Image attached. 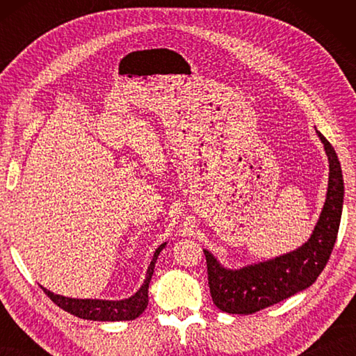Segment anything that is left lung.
I'll use <instances>...</instances> for the list:
<instances>
[{
	"label": "left lung",
	"mask_w": 356,
	"mask_h": 356,
	"mask_svg": "<svg viewBox=\"0 0 356 356\" xmlns=\"http://www.w3.org/2000/svg\"><path fill=\"white\" fill-rule=\"evenodd\" d=\"M316 134L329 159V184L311 238L292 252L240 269L223 268L213 254L203 251L211 297L222 312L249 315L277 305L307 289L326 268L341 222L344 180L334 147L318 130Z\"/></svg>",
	"instance_id": "1"
}]
</instances>
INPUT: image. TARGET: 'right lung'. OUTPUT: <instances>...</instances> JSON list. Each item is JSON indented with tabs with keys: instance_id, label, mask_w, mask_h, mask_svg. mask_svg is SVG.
Instances as JSON below:
<instances>
[{
	"instance_id": "add662e5",
	"label": "right lung",
	"mask_w": 356,
	"mask_h": 356,
	"mask_svg": "<svg viewBox=\"0 0 356 356\" xmlns=\"http://www.w3.org/2000/svg\"><path fill=\"white\" fill-rule=\"evenodd\" d=\"M166 243H162L156 249L153 255V260H151L149 266L147 269V277L143 280V284L139 287V291L130 298L125 300H81V298H69L63 297V295L53 293L50 291L42 287V291L49 295L53 303L58 305L65 312L72 315H76L79 318L84 320H93V321H128L134 320L145 311L148 306V286L151 282V277H153L154 272V264L159 254H161L162 249Z\"/></svg>"
}]
</instances>
